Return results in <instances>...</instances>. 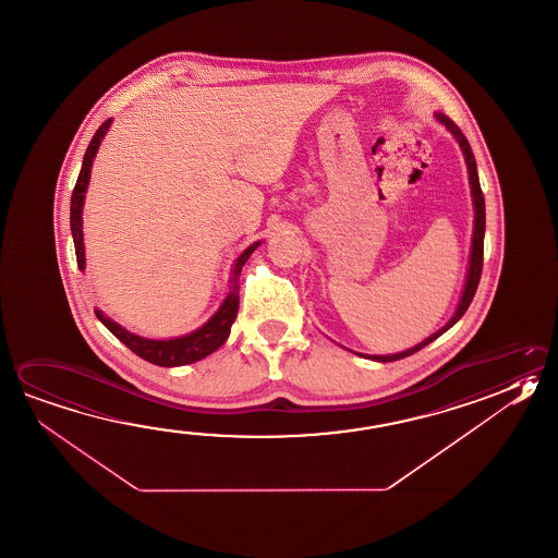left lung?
Returning a JSON list of instances; mask_svg holds the SVG:
<instances>
[{
	"instance_id": "8db88e82",
	"label": "left lung",
	"mask_w": 558,
	"mask_h": 558,
	"mask_svg": "<svg viewBox=\"0 0 558 558\" xmlns=\"http://www.w3.org/2000/svg\"><path fill=\"white\" fill-rule=\"evenodd\" d=\"M434 117H436V120L440 122L441 126L446 128V130H448V132H450V134L456 137L458 146H460V149H462L463 159H465V166H468L470 187H472L473 210H475V217H473L470 266H468V274H465V284H463L462 298H460V302H458V307H456L453 316L450 317V322H448L446 326L441 327V329H438L436 333H432L430 337H426V339L421 341L418 345L407 349V351H400V353H392V355H363V353H357V355H361V357H367L371 359V361H379V363H389V361H399V359L409 357V355H412V353H416V351H421L422 348H426V345L432 343L434 339H438V337H440L444 331H448V329H450V327H452L456 322H460L463 314H465V310H468L470 304H472L473 295H475V290H477V284H480V278H482V266H484L485 201L484 193H482V187H480V178H477V166H475V158H473L472 147H470V142H468L465 136H463L462 130L456 126L452 120L446 117V114L436 112Z\"/></svg>"
}]
</instances>
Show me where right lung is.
Here are the masks:
<instances>
[{"label":"right lung","instance_id":"obj_1","mask_svg":"<svg viewBox=\"0 0 558 558\" xmlns=\"http://www.w3.org/2000/svg\"><path fill=\"white\" fill-rule=\"evenodd\" d=\"M110 124H112V118L106 120L105 124L96 130L95 136L90 140L85 158H83V168H81L76 185H74L73 197H71V231H73L76 263H78L81 270L86 268L85 239H83V209H85L86 190H88L90 171H93V159L96 158L98 147L102 144ZM258 246H260V241L253 242L234 260L229 294L222 300L219 310L203 326L197 327L195 331H191L187 336L171 337V339H149V337L136 336V333L128 331L126 327H122L114 319H110L98 307L95 310L96 317L130 351H134L137 357L146 359V361L154 363V365H159V367H181V365H190V363L201 361V359L210 355L213 351L221 348L222 343L227 341L229 333H231L234 317H236V312H239V276H241L242 266H244V263L248 260V256Z\"/></svg>","mask_w":558,"mask_h":558}]
</instances>
